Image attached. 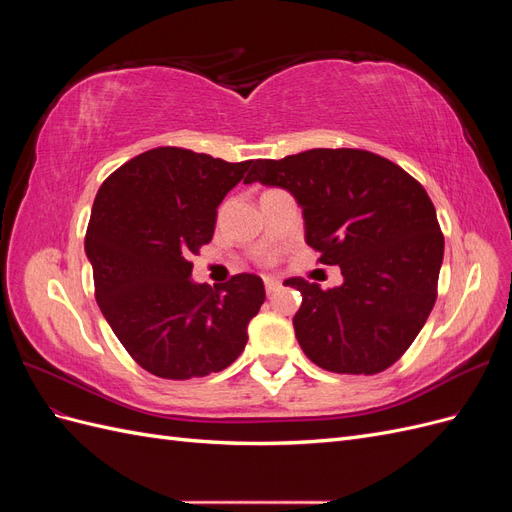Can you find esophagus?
I'll list each match as a JSON object with an SVG mask.
<instances>
[{
	"label": "esophagus",
	"instance_id": "1",
	"mask_svg": "<svg viewBox=\"0 0 512 512\" xmlns=\"http://www.w3.org/2000/svg\"><path fill=\"white\" fill-rule=\"evenodd\" d=\"M280 286H282V282L277 280V277H265V290L271 294V292H275V290H280Z\"/></svg>",
	"mask_w": 512,
	"mask_h": 512
}]
</instances>
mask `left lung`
Returning a JSON list of instances; mask_svg holds the SVG:
<instances>
[{
	"instance_id": "left-lung-1",
	"label": "left lung",
	"mask_w": 512,
	"mask_h": 512,
	"mask_svg": "<svg viewBox=\"0 0 512 512\" xmlns=\"http://www.w3.org/2000/svg\"><path fill=\"white\" fill-rule=\"evenodd\" d=\"M288 190L303 209L305 241L344 284L301 292L294 335L307 359L335 374L371 376L401 359L438 297L444 235L425 188L365 149H309L256 160L245 183Z\"/></svg>"
}]
</instances>
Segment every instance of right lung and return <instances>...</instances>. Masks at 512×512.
Here are the masks:
<instances>
[{"label": "right lung", "mask_w": 512, "mask_h": 512, "mask_svg": "<svg viewBox=\"0 0 512 512\" xmlns=\"http://www.w3.org/2000/svg\"><path fill=\"white\" fill-rule=\"evenodd\" d=\"M247 162L156 147L108 175L85 235L96 301L132 359L166 380L203 378L235 363L265 303L258 275L196 284L192 254L213 237L224 196Z\"/></svg>", "instance_id": "1"}]
</instances>
